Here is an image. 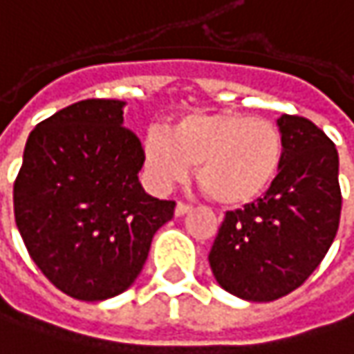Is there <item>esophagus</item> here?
Returning a JSON list of instances; mask_svg holds the SVG:
<instances>
[{"instance_id":"obj_1","label":"esophagus","mask_w":354,"mask_h":354,"mask_svg":"<svg viewBox=\"0 0 354 354\" xmlns=\"http://www.w3.org/2000/svg\"><path fill=\"white\" fill-rule=\"evenodd\" d=\"M190 210V204H184V202H178L176 204V210H174V214L176 216H184L186 212Z\"/></svg>"}]
</instances>
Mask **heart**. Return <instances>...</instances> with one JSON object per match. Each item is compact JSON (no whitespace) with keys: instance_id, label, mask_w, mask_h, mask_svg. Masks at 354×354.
<instances>
[{"instance_id":"b5f03b06","label":"heart","mask_w":354,"mask_h":354,"mask_svg":"<svg viewBox=\"0 0 354 354\" xmlns=\"http://www.w3.org/2000/svg\"><path fill=\"white\" fill-rule=\"evenodd\" d=\"M281 130L244 112H196L168 132L144 138V166L158 188L184 182L196 164L202 190L222 206H244L262 196L279 174Z\"/></svg>"}]
</instances>
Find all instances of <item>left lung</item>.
Segmentation results:
<instances>
[{
  "label": "left lung",
  "instance_id": "left-lung-1",
  "mask_svg": "<svg viewBox=\"0 0 354 354\" xmlns=\"http://www.w3.org/2000/svg\"><path fill=\"white\" fill-rule=\"evenodd\" d=\"M282 162L270 188L226 212L208 262L224 290L252 302L292 292L321 264L339 230L335 144L310 120L282 114Z\"/></svg>",
  "mask_w": 354,
  "mask_h": 354
}]
</instances>
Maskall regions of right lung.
<instances>
[{
    "label": "right lung",
    "mask_w": 354,
    "mask_h": 354,
    "mask_svg": "<svg viewBox=\"0 0 354 354\" xmlns=\"http://www.w3.org/2000/svg\"><path fill=\"white\" fill-rule=\"evenodd\" d=\"M120 100H84L33 128L13 184L15 224L37 268L77 301L130 288L176 202L150 196L144 150Z\"/></svg>",
    "instance_id": "obj_1"
}]
</instances>
